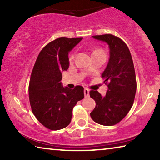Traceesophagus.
<instances>
[{
  "label": "esophagus",
  "mask_w": 160,
  "mask_h": 160,
  "mask_svg": "<svg viewBox=\"0 0 160 160\" xmlns=\"http://www.w3.org/2000/svg\"><path fill=\"white\" fill-rule=\"evenodd\" d=\"M84 96L86 98H88L89 96V90L88 88H84Z\"/></svg>",
  "instance_id": "1"
}]
</instances>
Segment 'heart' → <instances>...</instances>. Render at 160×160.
<instances>
[{
	"instance_id": "1",
	"label": "heart",
	"mask_w": 160,
	"mask_h": 160,
	"mask_svg": "<svg viewBox=\"0 0 160 160\" xmlns=\"http://www.w3.org/2000/svg\"><path fill=\"white\" fill-rule=\"evenodd\" d=\"M98 53H102V54H105L103 50H102V49H100V48H97V49H95L92 51V54H98ZM74 57H75V53H72L71 54V55H70V60H73V59L74 58Z\"/></svg>"
}]
</instances>
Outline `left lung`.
<instances>
[{"instance_id":"left-lung-1","label":"left lung","mask_w":160,"mask_h":160,"mask_svg":"<svg viewBox=\"0 0 160 160\" xmlns=\"http://www.w3.org/2000/svg\"><path fill=\"white\" fill-rule=\"evenodd\" d=\"M92 37L108 43L110 59L102 74L108 87L106 95L89 92L96 103L90 116L96 123L112 126L126 117L134 102L137 87L134 65L128 46L119 37L111 34Z\"/></svg>"}]
</instances>
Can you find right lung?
Listing matches in <instances>:
<instances>
[{"mask_svg":"<svg viewBox=\"0 0 160 160\" xmlns=\"http://www.w3.org/2000/svg\"><path fill=\"white\" fill-rule=\"evenodd\" d=\"M83 38H59L41 49L32 68L29 100L32 113L45 128L58 130L68 125L73 107L84 98V87H63L62 72L69 67L68 52Z\"/></svg>","mask_w":160,"mask_h":160,"instance_id":"1","label":"right lung"}]
</instances>
